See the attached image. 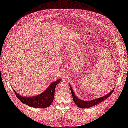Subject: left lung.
Returning a JSON list of instances; mask_svg holds the SVG:
<instances>
[{
  "label": "left lung",
  "mask_w": 128,
  "mask_h": 128,
  "mask_svg": "<svg viewBox=\"0 0 128 128\" xmlns=\"http://www.w3.org/2000/svg\"><path fill=\"white\" fill-rule=\"evenodd\" d=\"M69 86L70 87V90L71 91V93H72V96L73 100L74 101V103L78 107L82 108H90L92 106L96 105L97 104L102 102L103 101L106 100L111 95L112 93L113 92V91L114 89V88L112 90L108 93V94H107L101 98H99L94 99L92 100H89V101H85V100H81V99L78 98L74 94V92L73 90L72 89V86H70V84H69Z\"/></svg>",
  "instance_id": "left-lung-1"
}]
</instances>
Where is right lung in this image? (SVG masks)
<instances>
[{
	"instance_id": "1",
	"label": "right lung",
	"mask_w": 128,
	"mask_h": 128,
	"mask_svg": "<svg viewBox=\"0 0 128 128\" xmlns=\"http://www.w3.org/2000/svg\"><path fill=\"white\" fill-rule=\"evenodd\" d=\"M61 80L59 78L52 82L43 92L34 96H23L18 94L14 88L12 90L18 98L23 104L34 108H46L52 103L55 88Z\"/></svg>"
}]
</instances>
